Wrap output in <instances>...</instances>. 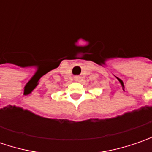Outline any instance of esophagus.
Listing matches in <instances>:
<instances>
[{
    "mask_svg": "<svg viewBox=\"0 0 152 152\" xmlns=\"http://www.w3.org/2000/svg\"><path fill=\"white\" fill-rule=\"evenodd\" d=\"M74 81H79V79H80V78H79V76H75L74 77Z\"/></svg>",
    "mask_w": 152,
    "mask_h": 152,
    "instance_id": "obj_1",
    "label": "esophagus"
}]
</instances>
